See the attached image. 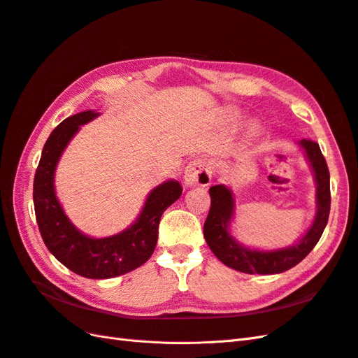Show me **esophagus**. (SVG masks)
<instances>
[{
  "label": "esophagus",
  "mask_w": 358,
  "mask_h": 358,
  "mask_svg": "<svg viewBox=\"0 0 358 358\" xmlns=\"http://www.w3.org/2000/svg\"><path fill=\"white\" fill-rule=\"evenodd\" d=\"M211 166L206 159L192 160L185 169L186 186H202L206 187L211 182Z\"/></svg>",
  "instance_id": "1"
}]
</instances>
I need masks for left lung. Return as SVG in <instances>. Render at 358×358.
Wrapping results in <instances>:
<instances>
[{
	"instance_id": "1",
	"label": "left lung",
	"mask_w": 358,
	"mask_h": 358,
	"mask_svg": "<svg viewBox=\"0 0 358 358\" xmlns=\"http://www.w3.org/2000/svg\"><path fill=\"white\" fill-rule=\"evenodd\" d=\"M297 144L304 151V156L313 171L316 213L309 229L292 246L274 250H259L244 246L229 232L231 220L236 214V201L231 189L224 185L210 187L211 207L203 223V237L211 252L227 267L248 274H279L301 262L320 241L330 214V172L316 142L304 138Z\"/></svg>"
}]
</instances>
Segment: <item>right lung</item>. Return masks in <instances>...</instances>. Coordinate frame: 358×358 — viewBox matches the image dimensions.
<instances>
[{"instance_id": "obj_1", "label": "right lung", "mask_w": 358, "mask_h": 358, "mask_svg": "<svg viewBox=\"0 0 358 358\" xmlns=\"http://www.w3.org/2000/svg\"><path fill=\"white\" fill-rule=\"evenodd\" d=\"M99 115L96 110H84L59 122L43 147L33 189L36 220L48 250L69 270L87 279L117 278L147 262L156 248L163 211L182 192L177 180H168L148 193L138 219L127 229L105 238H93L80 232L57 198L55 169L80 126Z\"/></svg>"}]
</instances>
